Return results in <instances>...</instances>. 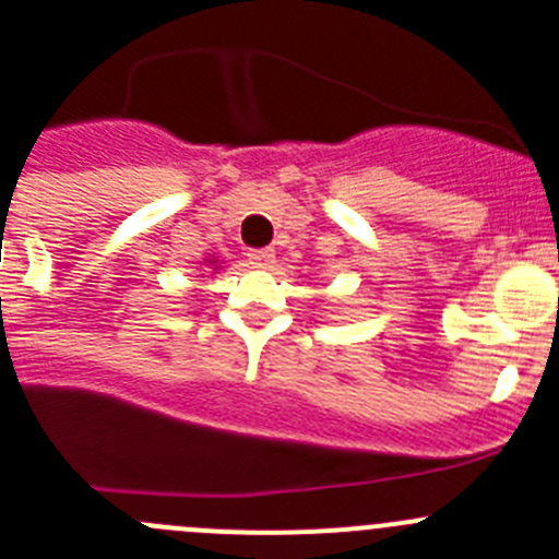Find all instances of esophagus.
Returning <instances> with one entry per match:
<instances>
[{"instance_id": "34e87169", "label": "esophagus", "mask_w": 559, "mask_h": 559, "mask_svg": "<svg viewBox=\"0 0 559 559\" xmlns=\"http://www.w3.org/2000/svg\"><path fill=\"white\" fill-rule=\"evenodd\" d=\"M273 259H275L273 248H255L248 253V261L253 264V267H270V264H273Z\"/></svg>"}]
</instances>
